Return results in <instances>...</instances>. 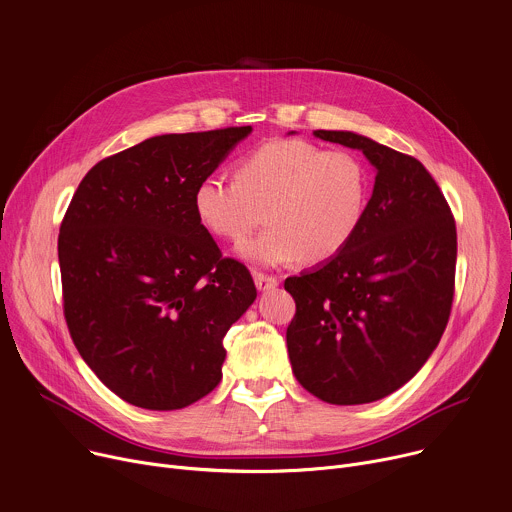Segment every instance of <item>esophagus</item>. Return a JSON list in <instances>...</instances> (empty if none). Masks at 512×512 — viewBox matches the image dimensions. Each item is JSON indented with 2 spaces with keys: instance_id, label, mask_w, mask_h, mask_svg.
<instances>
[{
  "instance_id": "obj_1",
  "label": "esophagus",
  "mask_w": 512,
  "mask_h": 512,
  "mask_svg": "<svg viewBox=\"0 0 512 512\" xmlns=\"http://www.w3.org/2000/svg\"><path fill=\"white\" fill-rule=\"evenodd\" d=\"M253 280H255V286H257L259 292L273 290L277 284H280V280H277L275 275H265V273H255Z\"/></svg>"
}]
</instances>
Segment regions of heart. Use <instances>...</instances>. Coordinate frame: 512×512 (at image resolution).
<instances>
[{
  "mask_svg": "<svg viewBox=\"0 0 512 512\" xmlns=\"http://www.w3.org/2000/svg\"><path fill=\"white\" fill-rule=\"evenodd\" d=\"M235 177L204 175L192 208L208 235L228 243H241L265 218L269 228L239 247L259 267L327 263L351 243L365 216L369 175L347 151L269 141L237 163Z\"/></svg>",
  "mask_w": 512,
  "mask_h": 512,
  "instance_id": "obj_1",
  "label": "heart"
}]
</instances>
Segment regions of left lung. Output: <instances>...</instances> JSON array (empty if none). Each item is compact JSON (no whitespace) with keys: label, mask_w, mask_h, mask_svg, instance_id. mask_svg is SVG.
Wrapping results in <instances>:
<instances>
[{"label":"left lung","mask_w":512,"mask_h":512,"mask_svg":"<svg viewBox=\"0 0 512 512\" xmlns=\"http://www.w3.org/2000/svg\"><path fill=\"white\" fill-rule=\"evenodd\" d=\"M314 136L361 151L376 183L351 243L286 280L296 300L288 355L312 396L376 402L414 378L441 341L455 286V220L421 161L349 130Z\"/></svg>","instance_id":"1"}]
</instances>
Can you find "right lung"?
<instances>
[{
    "label": "right lung",
    "mask_w": 512,
    "mask_h": 512,
    "mask_svg": "<svg viewBox=\"0 0 512 512\" xmlns=\"http://www.w3.org/2000/svg\"><path fill=\"white\" fill-rule=\"evenodd\" d=\"M251 130L147 138L91 167L67 208V327L83 361L128 404L185 408L222 378V339L257 290L200 226L192 194Z\"/></svg>",
    "instance_id": "1"
}]
</instances>
